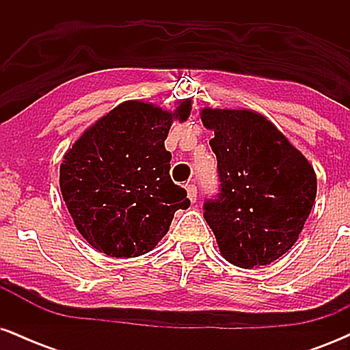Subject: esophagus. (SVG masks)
Wrapping results in <instances>:
<instances>
[{
    "label": "esophagus",
    "mask_w": 350,
    "mask_h": 350,
    "mask_svg": "<svg viewBox=\"0 0 350 350\" xmlns=\"http://www.w3.org/2000/svg\"><path fill=\"white\" fill-rule=\"evenodd\" d=\"M186 189L189 200H191V202H196V200H198V187H196V184H187Z\"/></svg>",
    "instance_id": "34e87169"
}]
</instances>
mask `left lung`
Listing matches in <instances>:
<instances>
[{
	"instance_id": "8db88e82",
	"label": "left lung",
	"mask_w": 350,
	"mask_h": 350,
	"mask_svg": "<svg viewBox=\"0 0 350 350\" xmlns=\"http://www.w3.org/2000/svg\"><path fill=\"white\" fill-rule=\"evenodd\" d=\"M217 156L219 192L204 219L220 252L242 268L270 265L295 245L316 199L312 166L263 115L200 111Z\"/></svg>"
}]
</instances>
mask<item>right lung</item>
I'll return each instance as SVG.
<instances>
[{
  "mask_svg": "<svg viewBox=\"0 0 350 350\" xmlns=\"http://www.w3.org/2000/svg\"><path fill=\"white\" fill-rule=\"evenodd\" d=\"M191 100L174 113L138 100L124 102L90 126L64 156L60 192L75 227L98 252L139 256L187 208L186 189L172 183L164 148L172 120L184 122Z\"/></svg>",
  "mask_w": 350,
  "mask_h": 350,
  "instance_id": "obj_1",
  "label": "right lung"
}]
</instances>
